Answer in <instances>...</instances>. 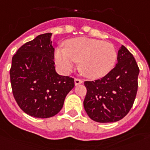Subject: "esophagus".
I'll return each mask as SVG.
<instances>
[{"instance_id":"esophagus-1","label":"esophagus","mask_w":150,"mask_h":150,"mask_svg":"<svg viewBox=\"0 0 150 150\" xmlns=\"http://www.w3.org/2000/svg\"><path fill=\"white\" fill-rule=\"evenodd\" d=\"M82 82H83L82 80L79 79V78H75V79H74V83H75V86H78V85L81 84Z\"/></svg>"}]
</instances>
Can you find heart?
<instances>
[{
	"label": "heart",
	"mask_w": 150,
	"mask_h": 150,
	"mask_svg": "<svg viewBox=\"0 0 150 150\" xmlns=\"http://www.w3.org/2000/svg\"><path fill=\"white\" fill-rule=\"evenodd\" d=\"M117 57L113 45L102 40L87 38L69 40L65 49L55 50L56 64L63 73L70 72L76 62H80V71L92 79L100 78L112 70Z\"/></svg>",
	"instance_id": "heart-1"
}]
</instances>
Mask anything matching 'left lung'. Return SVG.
I'll use <instances>...</instances> for the list:
<instances>
[{"label": "left lung", "mask_w": 150, "mask_h": 150, "mask_svg": "<svg viewBox=\"0 0 150 150\" xmlns=\"http://www.w3.org/2000/svg\"><path fill=\"white\" fill-rule=\"evenodd\" d=\"M139 68L133 54L121 45L117 64L109 74L85 81L87 93L84 108L88 116L100 123L115 122L127 115L136 98Z\"/></svg>", "instance_id": "left-lung-1"}]
</instances>
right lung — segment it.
<instances>
[{
	"mask_svg": "<svg viewBox=\"0 0 150 150\" xmlns=\"http://www.w3.org/2000/svg\"><path fill=\"white\" fill-rule=\"evenodd\" d=\"M52 33L40 34L17 50L12 58L10 81L17 105L28 115L48 118L57 114L74 87V79L57 74Z\"/></svg>",
	"mask_w": 150,
	"mask_h": 150,
	"instance_id": "obj_1",
	"label": "right lung"
}]
</instances>
